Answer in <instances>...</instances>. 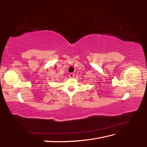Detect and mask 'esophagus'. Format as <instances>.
<instances>
[{
    "label": "esophagus",
    "mask_w": 147,
    "mask_h": 147,
    "mask_svg": "<svg viewBox=\"0 0 147 147\" xmlns=\"http://www.w3.org/2000/svg\"><path fill=\"white\" fill-rule=\"evenodd\" d=\"M74 76V74L73 73H70L69 74V78H73Z\"/></svg>",
    "instance_id": "34e87169"
}]
</instances>
